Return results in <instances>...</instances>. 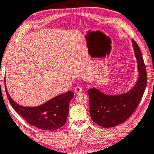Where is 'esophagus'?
I'll return each mask as SVG.
<instances>
[{
    "label": "esophagus",
    "mask_w": 154,
    "mask_h": 154,
    "mask_svg": "<svg viewBox=\"0 0 154 154\" xmlns=\"http://www.w3.org/2000/svg\"><path fill=\"white\" fill-rule=\"evenodd\" d=\"M82 91H83L82 87L80 86H77L75 88V92L76 93V94H79V93L82 92Z\"/></svg>",
    "instance_id": "obj_1"
}]
</instances>
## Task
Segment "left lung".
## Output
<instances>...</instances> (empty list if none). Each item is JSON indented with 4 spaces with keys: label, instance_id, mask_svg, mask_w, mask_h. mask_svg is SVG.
Listing matches in <instances>:
<instances>
[{
    "label": "left lung",
    "instance_id": "left-lung-1",
    "mask_svg": "<svg viewBox=\"0 0 154 154\" xmlns=\"http://www.w3.org/2000/svg\"><path fill=\"white\" fill-rule=\"evenodd\" d=\"M132 43L137 60L139 79L128 93L108 96L95 88L88 90L90 114L92 120L100 126L111 128L125 122L138 107L146 86V70L140 49L132 39Z\"/></svg>",
    "mask_w": 154,
    "mask_h": 154
}]
</instances>
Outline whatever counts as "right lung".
<instances>
[{
    "label": "right lung",
    "instance_id": "right-lung-1",
    "mask_svg": "<svg viewBox=\"0 0 154 154\" xmlns=\"http://www.w3.org/2000/svg\"><path fill=\"white\" fill-rule=\"evenodd\" d=\"M5 87L13 109L29 125L44 131H55L66 123L69 113V103L74 96L72 91H69L59 95L38 107H25L15 103L8 94L5 86Z\"/></svg>",
    "mask_w": 154,
    "mask_h": 154
}]
</instances>
